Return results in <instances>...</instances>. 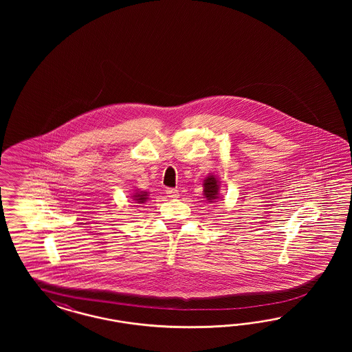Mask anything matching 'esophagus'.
Returning <instances> with one entry per match:
<instances>
[{
	"label": "esophagus",
	"mask_w": 352,
	"mask_h": 352,
	"mask_svg": "<svg viewBox=\"0 0 352 352\" xmlns=\"http://www.w3.org/2000/svg\"><path fill=\"white\" fill-rule=\"evenodd\" d=\"M166 195H168V197L177 199V197L179 196V191H178V190H175V188H168V190H166Z\"/></svg>",
	"instance_id": "34e87169"
}]
</instances>
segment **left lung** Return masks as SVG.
<instances>
[{
	"label": "left lung",
	"instance_id": "left-lung-1",
	"mask_svg": "<svg viewBox=\"0 0 352 352\" xmlns=\"http://www.w3.org/2000/svg\"><path fill=\"white\" fill-rule=\"evenodd\" d=\"M204 196L209 203H215L219 197V182L213 174L208 175L204 181Z\"/></svg>",
	"mask_w": 352,
	"mask_h": 352
}]
</instances>
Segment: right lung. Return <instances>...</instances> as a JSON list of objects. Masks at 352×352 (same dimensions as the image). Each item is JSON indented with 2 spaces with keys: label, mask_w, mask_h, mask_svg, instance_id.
Returning a JSON list of instances; mask_svg holds the SVG:
<instances>
[{
  "label": "right lung",
  "mask_w": 352,
  "mask_h": 352,
  "mask_svg": "<svg viewBox=\"0 0 352 352\" xmlns=\"http://www.w3.org/2000/svg\"><path fill=\"white\" fill-rule=\"evenodd\" d=\"M147 196H148V193H147V192L140 191L137 192V193H134V195H133V199H134V200H135L138 204H143L146 200H147V199H148Z\"/></svg>",
  "instance_id": "obj_1"
}]
</instances>
